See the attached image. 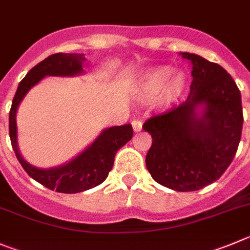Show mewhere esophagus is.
I'll use <instances>...</instances> for the list:
<instances>
[{
    "label": "esophagus",
    "instance_id": "obj_1",
    "mask_svg": "<svg viewBox=\"0 0 250 250\" xmlns=\"http://www.w3.org/2000/svg\"><path fill=\"white\" fill-rule=\"evenodd\" d=\"M131 124H132V127H134V131L135 132L141 131V129H143V121L134 120Z\"/></svg>",
    "mask_w": 250,
    "mask_h": 250
}]
</instances>
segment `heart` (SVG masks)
Here are the masks:
<instances>
[{
    "label": "heart",
    "instance_id": "b5f03b06",
    "mask_svg": "<svg viewBox=\"0 0 250 250\" xmlns=\"http://www.w3.org/2000/svg\"><path fill=\"white\" fill-rule=\"evenodd\" d=\"M168 65L152 68L144 77L143 90L147 97H156L162 91V99L167 103L175 102L186 89V77L181 72L173 73Z\"/></svg>",
    "mask_w": 250,
    "mask_h": 250
}]
</instances>
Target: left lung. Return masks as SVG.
<instances>
[{
  "label": "left lung",
  "mask_w": 250,
  "mask_h": 250,
  "mask_svg": "<svg viewBox=\"0 0 250 250\" xmlns=\"http://www.w3.org/2000/svg\"><path fill=\"white\" fill-rule=\"evenodd\" d=\"M192 63L187 100L151 116L143 129L152 137L146 155L151 177L178 192L197 191L218 180L238 150L243 109L237 84L226 69L197 54L181 53ZM205 104L201 119L197 104Z\"/></svg>",
  "instance_id": "left-lung-1"
}]
</instances>
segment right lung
<instances>
[{
  "label": "right lung",
  "instance_id": "add662e5",
  "mask_svg": "<svg viewBox=\"0 0 250 250\" xmlns=\"http://www.w3.org/2000/svg\"><path fill=\"white\" fill-rule=\"evenodd\" d=\"M84 61L85 58L83 54L56 53L34 65L21 80L10 110V139L17 160L34 181L61 193H78L104 182L113 168L116 152L131 140L134 132L131 124L109 127L79 156L72 160L69 164L57 168L40 170L22 159L18 152L16 127V111L21 100L23 99L27 91L45 75H74L82 73Z\"/></svg>",
  "mask_w": 250,
  "mask_h": 250
}]
</instances>
